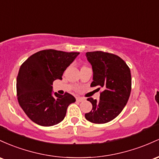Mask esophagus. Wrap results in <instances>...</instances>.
I'll list each match as a JSON object with an SVG mask.
<instances>
[{"instance_id": "34e87169", "label": "esophagus", "mask_w": 159, "mask_h": 159, "mask_svg": "<svg viewBox=\"0 0 159 159\" xmlns=\"http://www.w3.org/2000/svg\"><path fill=\"white\" fill-rule=\"evenodd\" d=\"M84 98H82V97H80V96H77V97H76V101H79V102H82V101H84Z\"/></svg>"}]
</instances>
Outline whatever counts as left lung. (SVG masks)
<instances>
[{
    "label": "left lung",
    "instance_id": "obj_1",
    "mask_svg": "<svg viewBox=\"0 0 159 159\" xmlns=\"http://www.w3.org/2000/svg\"><path fill=\"white\" fill-rule=\"evenodd\" d=\"M85 56L93 70L91 86L101 87L103 91L99 101L87 99L92 110L85 117L96 124L109 122L118 116L128 102L131 90V70L120 57L111 53L88 52Z\"/></svg>",
    "mask_w": 159,
    "mask_h": 159
}]
</instances>
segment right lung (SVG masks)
Masks as SVG:
<instances>
[{"label": "right lung", "instance_id": "1", "mask_svg": "<svg viewBox=\"0 0 159 159\" xmlns=\"http://www.w3.org/2000/svg\"><path fill=\"white\" fill-rule=\"evenodd\" d=\"M80 52L46 49L32 55L21 65L16 79L19 105L28 118L42 126L65 119L67 107L76 99L70 94L52 92V83L62 75Z\"/></svg>", "mask_w": 159, "mask_h": 159}]
</instances>
